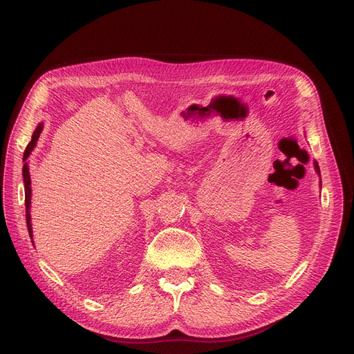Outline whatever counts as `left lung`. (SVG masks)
Returning <instances> with one entry per match:
<instances>
[{
    "label": "left lung",
    "instance_id": "left-lung-1",
    "mask_svg": "<svg viewBox=\"0 0 354 354\" xmlns=\"http://www.w3.org/2000/svg\"><path fill=\"white\" fill-rule=\"evenodd\" d=\"M314 166H315V171H317V174H320V167H319V163L314 162Z\"/></svg>",
    "mask_w": 354,
    "mask_h": 354
}]
</instances>
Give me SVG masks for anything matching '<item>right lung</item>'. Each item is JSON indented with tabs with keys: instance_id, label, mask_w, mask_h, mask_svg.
Here are the masks:
<instances>
[{
	"instance_id": "add662e5",
	"label": "right lung",
	"mask_w": 354,
	"mask_h": 354,
	"mask_svg": "<svg viewBox=\"0 0 354 354\" xmlns=\"http://www.w3.org/2000/svg\"><path fill=\"white\" fill-rule=\"evenodd\" d=\"M43 132V124H39L35 129V132L32 133L31 136V140L30 143L27 145L26 151H24V156H23V162H24V166H23V178H24V188H26V221H27V228H28V234H30V238H32V230H31V216H30V201H31V179H30V171H28V165L26 162V159L30 156L31 151L34 149L37 140H39L40 138V133Z\"/></svg>"
}]
</instances>
